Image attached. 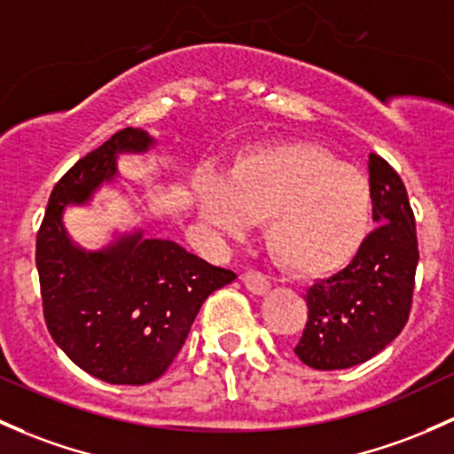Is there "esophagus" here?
I'll return each mask as SVG.
<instances>
[{
	"label": "esophagus",
	"mask_w": 454,
	"mask_h": 454,
	"mask_svg": "<svg viewBox=\"0 0 454 454\" xmlns=\"http://www.w3.org/2000/svg\"><path fill=\"white\" fill-rule=\"evenodd\" d=\"M241 280H243V285H246V287L256 295L267 294V291H270V287H271L270 278L261 274V271H252V270L246 271V274H241Z\"/></svg>",
	"instance_id": "34e87169"
}]
</instances>
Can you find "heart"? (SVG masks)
<instances>
[{
  "label": "heart",
  "mask_w": 454,
  "mask_h": 454,
  "mask_svg": "<svg viewBox=\"0 0 454 454\" xmlns=\"http://www.w3.org/2000/svg\"><path fill=\"white\" fill-rule=\"evenodd\" d=\"M202 219L223 237L265 219V239L287 270L324 276L341 270L364 246L372 223V184L307 143L261 147L228 176L200 171Z\"/></svg>",
  "instance_id": "b5f03b06"
}]
</instances>
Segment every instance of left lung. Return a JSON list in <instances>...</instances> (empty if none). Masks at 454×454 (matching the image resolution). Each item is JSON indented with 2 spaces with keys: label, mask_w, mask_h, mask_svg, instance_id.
Instances as JSON below:
<instances>
[{
  "label": "left lung",
  "mask_w": 454,
  "mask_h": 454,
  "mask_svg": "<svg viewBox=\"0 0 454 454\" xmlns=\"http://www.w3.org/2000/svg\"><path fill=\"white\" fill-rule=\"evenodd\" d=\"M367 171L376 228L350 265L304 295L309 319L294 352L315 370L365 364L400 335L411 311L419 254L407 189L380 156L370 154Z\"/></svg>",
  "instance_id": "8db88e82"
}]
</instances>
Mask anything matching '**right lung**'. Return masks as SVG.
Wrapping results in <instances>:
<instances>
[{
    "label": "right lung",
    "mask_w": 454,
    "mask_h": 454,
    "mask_svg": "<svg viewBox=\"0 0 454 454\" xmlns=\"http://www.w3.org/2000/svg\"><path fill=\"white\" fill-rule=\"evenodd\" d=\"M156 145L126 128L80 159L59 180L36 237L47 331L60 350L104 383L145 385L165 374L191 324L215 289L237 278L143 228L114 232L102 250H84L67 232V207H87L102 184L117 183L119 154Z\"/></svg>",
    "instance_id": "add662e5"
}]
</instances>
